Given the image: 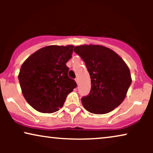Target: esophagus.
I'll return each mask as SVG.
<instances>
[{
  "label": "esophagus",
  "instance_id": "obj_1",
  "mask_svg": "<svg viewBox=\"0 0 153 153\" xmlns=\"http://www.w3.org/2000/svg\"><path fill=\"white\" fill-rule=\"evenodd\" d=\"M75 81H76V83H78V82H79L78 78H76V79H75Z\"/></svg>",
  "mask_w": 153,
  "mask_h": 153
}]
</instances>
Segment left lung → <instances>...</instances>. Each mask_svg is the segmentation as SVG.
I'll return each mask as SVG.
<instances>
[{"label":"left lung","mask_w":153,"mask_h":153,"mask_svg":"<svg viewBox=\"0 0 153 153\" xmlns=\"http://www.w3.org/2000/svg\"><path fill=\"white\" fill-rule=\"evenodd\" d=\"M88 70L91 80L89 95L81 98L88 111L105 114L118 107L126 97L131 83L128 66L116 52L97 45L74 47Z\"/></svg>","instance_id":"obj_1"}]
</instances>
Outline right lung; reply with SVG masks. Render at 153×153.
I'll list each match as a JSON object with an SVG mask.
<instances>
[{"instance_id":"obj_1","label":"right lung","mask_w":153,"mask_h":153,"mask_svg":"<svg viewBox=\"0 0 153 153\" xmlns=\"http://www.w3.org/2000/svg\"><path fill=\"white\" fill-rule=\"evenodd\" d=\"M73 48V45L47 46L33 53L22 64L18 76L22 94L37 111H57L76 87L75 81L68 76L66 66Z\"/></svg>"}]
</instances>
